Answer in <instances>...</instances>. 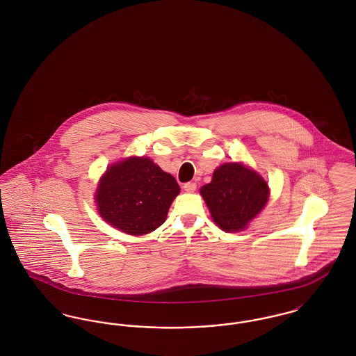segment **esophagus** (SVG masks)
<instances>
[{
  "label": "esophagus",
  "mask_w": 356,
  "mask_h": 356,
  "mask_svg": "<svg viewBox=\"0 0 356 356\" xmlns=\"http://www.w3.org/2000/svg\"><path fill=\"white\" fill-rule=\"evenodd\" d=\"M183 188H184V191H186V192H195L196 191V183L189 181V183H186Z\"/></svg>",
  "instance_id": "1"
}]
</instances>
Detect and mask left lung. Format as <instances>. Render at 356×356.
<instances>
[{"instance_id": "obj_1", "label": "left lung", "mask_w": 356, "mask_h": 356, "mask_svg": "<svg viewBox=\"0 0 356 356\" xmlns=\"http://www.w3.org/2000/svg\"><path fill=\"white\" fill-rule=\"evenodd\" d=\"M202 196L215 222L225 232L245 225L264 208L268 186L254 170L238 163L222 164L212 181L202 188Z\"/></svg>"}]
</instances>
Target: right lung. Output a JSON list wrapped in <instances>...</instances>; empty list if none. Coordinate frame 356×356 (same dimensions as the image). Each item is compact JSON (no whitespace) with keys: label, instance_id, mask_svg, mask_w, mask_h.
<instances>
[{"label":"right lung","instance_id":"right-lung-1","mask_svg":"<svg viewBox=\"0 0 356 356\" xmlns=\"http://www.w3.org/2000/svg\"><path fill=\"white\" fill-rule=\"evenodd\" d=\"M180 186L151 159L131 157L102 176L96 202L102 219L129 235H145L167 218Z\"/></svg>","mask_w":356,"mask_h":356}]
</instances>
